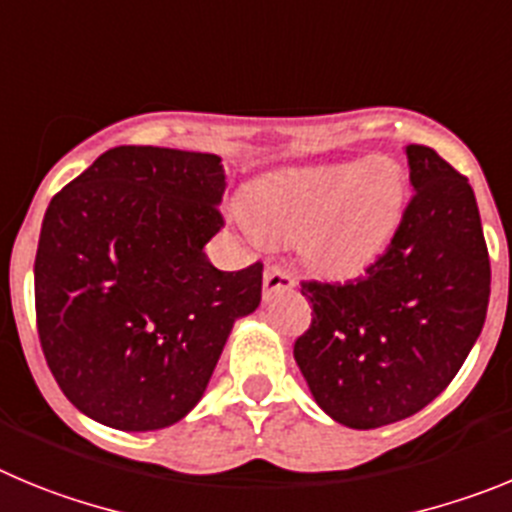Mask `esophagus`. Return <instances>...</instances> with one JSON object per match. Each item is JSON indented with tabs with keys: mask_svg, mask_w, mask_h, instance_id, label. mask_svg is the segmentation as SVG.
Here are the masks:
<instances>
[{
	"mask_svg": "<svg viewBox=\"0 0 512 512\" xmlns=\"http://www.w3.org/2000/svg\"><path fill=\"white\" fill-rule=\"evenodd\" d=\"M293 288H296L293 275L280 270V267H273V265L265 267V275H262V301H270V298L278 296V293H285V290H293Z\"/></svg>",
	"mask_w": 512,
	"mask_h": 512,
	"instance_id": "obj_1",
	"label": "esophagus"
}]
</instances>
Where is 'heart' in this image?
I'll return each instance as SVG.
<instances>
[{"label": "heart", "mask_w": 512, "mask_h": 512, "mask_svg": "<svg viewBox=\"0 0 512 512\" xmlns=\"http://www.w3.org/2000/svg\"><path fill=\"white\" fill-rule=\"evenodd\" d=\"M408 183L398 163L359 158L267 176L237 222L250 237H301V255L326 275L362 273L382 255L403 219Z\"/></svg>", "instance_id": "1"}]
</instances>
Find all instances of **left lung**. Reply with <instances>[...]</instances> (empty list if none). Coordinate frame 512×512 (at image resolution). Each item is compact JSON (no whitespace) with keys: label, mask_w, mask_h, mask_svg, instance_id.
Returning <instances> with one entry per match:
<instances>
[{"label":"left lung","mask_w":512,"mask_h":512,"mask_svg":"<svg viewBox=\"0 0 512 512\" xmlns=\"http://www.w3.org/2000/svg\"><path fill=\"white\" fill-rule=\"evenodd\" d=\"M413 199L362 278L303 283L313 308L293 357L326 416L380 428L426 408L480 336L490 257L477 199L436 150L405 147Z\"/></svg>","instance_id":"obj_1"}]
</instances>
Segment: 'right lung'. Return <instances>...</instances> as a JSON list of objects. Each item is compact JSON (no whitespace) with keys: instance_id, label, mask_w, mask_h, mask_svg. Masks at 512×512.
Instances as JSON below:
<instances>
[{"instance_id":"1","label":"right lung","mask_w":512,"mask_h":512,"mask_svg":"<svg viewBox=\"0 0 512 512\" xmlns=\"http://www.w3.org/2000/svg\"><path fill=\"white\" fill-rule=\"evenodd\" d=\"M227 173L219 155L107 150L45 211L35 311L45 359L84 416L158 431L201 400L232 326L262 298V265L224 273L206 242Z\"/></svg>"}]
</instances>
